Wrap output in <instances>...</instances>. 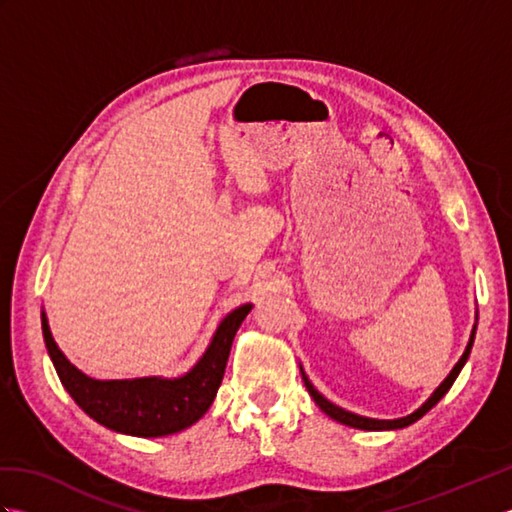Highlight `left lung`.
Here are the masks:
<instances>
[{"mask_svg":"<svg viewBox=\"0 0 512 512\" xmlns=\"http://www.w3.org/2000/svg\"><path fill=\"white\" fill-rule=\"evenodd\" d=\"M473 339H475V328H473V332H471V339H469V345H466V350H464V354H462V358L458 363H455V367L451 369V374L442 380V385L433 391L431 394V398L424 402V405L420 407V409H416L413 413H409V416H405V418H396V420H376V418H363V416H356V413H352V411H345V409H341V407H336V405H332V402L328 400V398H323L317 389L312 387V383L308 380V376L303 374V369H301V376H303V383H306V389L310 391V396H312V400L317 402V405L321 407V411H325L328 413V416L332 418V420H336V422H341V424H347V427H354V429H363V431H389V429H402V427H409V424H413L416 420H420L424 413H427L429 409H433L440 402V398L447 394V391L451 389V385L455 383V378H458V374L462 372V367H464V363H466V358H469V354H471V347H473Z\"/></svg>","mask_w":512,"mask_h":512,"instance_id":"8db88e82","label":"left lung"}]
</instances>
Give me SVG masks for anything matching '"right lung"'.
Returning <instances> with one entry per match:
<instances>
[{
	"mask_svg": "<svg viewBox=\"0 0 512 512\" xmlns=\"http://www.w3.org/2000/svg\"><path fill=\"white\" fill-rule=\"evenodd\" d=\"M250 303L226 314L198 363L180 378H132L94 380L79 372L59 345L54 343L46 312H41V330L52 365L61 385L90 418L103 427L136 438L171 436L198 422L222 385L224 369L235 332L250 312Z\"/></svg>",
	"mask_w": 512,
	"mask_h": 512,
	"instance_id": "1",
	"label": "right lung"
}]
</instances>
